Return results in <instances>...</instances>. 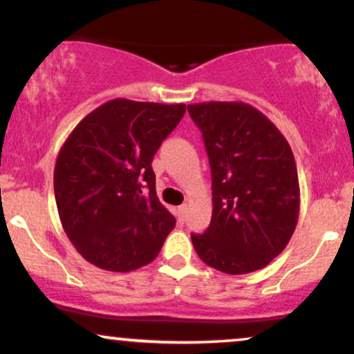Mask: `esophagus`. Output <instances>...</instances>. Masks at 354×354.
I'll list each match as a JSON object with an SVG mask.
<instances>
[{"label": "esophagus", "instance_id": "esophagus-1", "mask_svg": "<svg viewBox=\"0 0 354 354\" xmlns=\"http://www.w3.org/2000/svg\"><path fill=\"white\" fill-rule=\"evenodd\" d=\"M186 214H188V205H181L180 208H178V216H180L181 221H185Z\"/></svg>", "mask_w": 354, "mask_h": 354}]
</instances>
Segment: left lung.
Instances as JSON below:
<instances>
[{"mask_svg": "<svg viewBox=\"0 0 354 354\" xmlns=\"http://www.w3.org/2000/svg\"><path fill=\"white\" fill-rule=\"evenodd\" d=\"M201 129L213 180L208 230L191 234L203 263L226 274L261 270L286 248L299 216L291 146L243 101L188 104Z\"/></svg>", "mask_w": 354, "mask_h": 354, "instance_id": "1", "label": "left lung"}]
</instances>
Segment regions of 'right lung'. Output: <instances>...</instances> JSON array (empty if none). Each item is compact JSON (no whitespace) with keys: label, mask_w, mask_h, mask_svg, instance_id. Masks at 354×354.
Here are the masks:
<instances>
[{"label":"right lung","mask_w":354,"mask_h":354,"mask_svg":"<svg viewBox=\"0 0 354 354\" xmlns=\"http://www.w3.org/2000/svg\"><path fill=\"white\" fill-rule=\"evenodd\" d=\"M186 104L109 100L76 124L55 165L64 233L91 265L128 273L156 258L176 225L156 196L154 153Z\"/></svg>","instance_id":"right-lung-1"}]
</instances>
